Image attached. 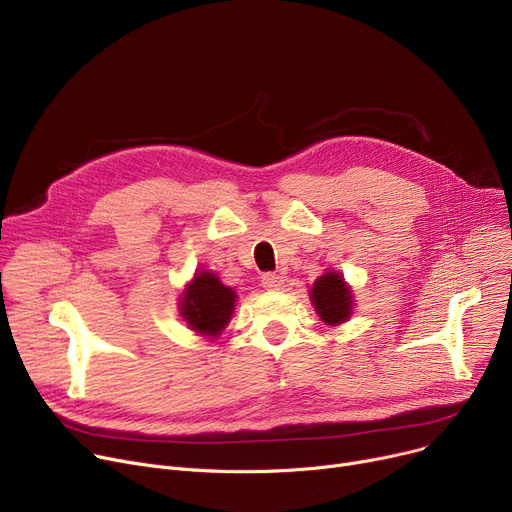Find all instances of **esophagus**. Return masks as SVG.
Here are the masks:
<instances>
[{"mask_svg":"<svg viewBox=\"0 0 512 512\" xmlns=\"http://www.w3.org/2000/svg\"><path fill=\"white\" fill-rule=\"evenodd\" d=\"M261 284H263V288H267V290H278L282 284H284V278L280 276V274H263L261 276Z\"/></svg>","mask_w":512,"mask_h":512,"instance_id":"34e87169","label":"esophagus"}]
</instances>
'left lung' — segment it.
Returning a JSON list of instances; mask_svg holds the SVG:
<instances>
[{
  "label": "left lung",
  "instance_id": "obj_1",
  "mask_svg": "<svg viewBox=\"0 0 512 512\" xmlns=\"http://www.w3.org/2000/svg\"><path fill=\"white\" fill-rule=\"evenodd\" d=\"M311 301L319 317L332 326L346 321V317L351 315L353 309L351 290H348V286L336 272L317 278L311 290Z\"/></svg>",
  "mask_w": 512,
  "mask_h": 512
}]
</instances>
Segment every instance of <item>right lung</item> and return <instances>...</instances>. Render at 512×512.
I'll return each mask as SVG.
<instances>
[{
    "label": "right lung",
    "instance_id": "1",
    "mask_svg": "<svg viewBox=\"0 0 512 512\" xmlns=\"http://www.w3.org/2000/svg\"><path fill=\"white\" fill-rule=\"evenodd\" d=\"M234 301L236 292L232 288L224 286L213 274L201 272L184 290L180 309L193 330L218 336L234 311Z\"/></svg>",
    "mask_w": 512,
    "mask_h": 512
}]
</instances>
